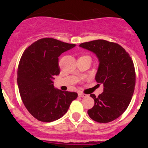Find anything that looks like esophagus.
<instances>
[{"label": "esophagus", "instance_id": "esophagus-1", "mask_svg": "<svg viewBox=\"0 0 148 148\" xmlns=\"http://www.w3.org/2000/svg\"><path fill=\"white\" fill-rule=\"evenodd\" d=\"M78 96H79V97L84 98V97H87V95H86V94L84 93H82V92H79V93H78Z\"/></svg>", "mask_w": 148, "mask_h": 148}]
</instances>
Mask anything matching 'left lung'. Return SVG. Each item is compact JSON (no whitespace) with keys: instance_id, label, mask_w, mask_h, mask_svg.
<instances>
[{"instance_id":"left-lung-1","label":"left lung","mask_w":148,"mask_h":148,"mask_svg":"<svg viewBox=\"0 0 148 148\" xmlns=\"http://www.w3.org/2000/svg\"><path fill=\"white\" fill-rule=\"evenodd\" d=\"M79 47L95 54L99 61L95 81L104 85L98 97L90 94L95 104L87 113L95 121L110 122L126 110L133 95L136 73L132 58L119 44L105 40L82 43Z\"/></svg>"}]
</instances>
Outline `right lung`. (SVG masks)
<instances>
[{"label":"right lung","mask_w":148,"mask_h":148,"mask_svg":"<svg viewBox=\"0 0 148 148\" xmlns=\"http://www.w3.org/2000/svg\"><path fill=\"white\" fill-rule=\"evenodd\" d=\"M75 44L51 38L38 40L25 49L18 68V89L23 104L36 119L51 122L67 112L75 92L56 89L53 79L60 73L58 57Z\"/></svg>","instance_id":"obj_1"}]
</instances>
